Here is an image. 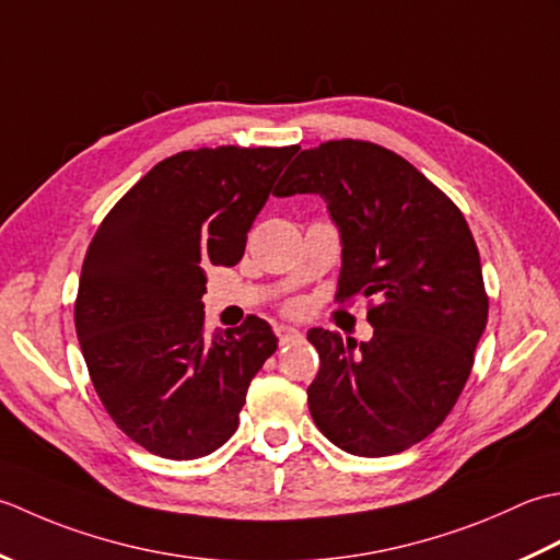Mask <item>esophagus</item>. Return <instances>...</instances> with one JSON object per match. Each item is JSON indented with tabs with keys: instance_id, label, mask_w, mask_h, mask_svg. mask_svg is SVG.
I'll return each instance as SVG.
<instances>
[{
	"instance_id": "1",
	"label": "esophagus",
	"mask_w": 560,
	"mask_h": 560,
	"mask_svg": "<svg viewBox=\"0 0 560 560\" xmlns=\"http://www.w3.org/2000/svg\"><path fill=\"white\" fill-rule=\"evenodd\" d=\"M276 334L280 338V343H294V340H302V330L294 328V326H276Z\"/></svg>"
}]
</instances>
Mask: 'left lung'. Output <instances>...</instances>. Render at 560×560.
<instances>
[{
    "mask_svg": "<svg viewBox=\"0 0 560 560\" xmlns=\"http://www.w3.org/2000/svg\"><path fill=\"white\" fill-rule=\"evenodd\" d=\"M322 196L340 234L338 296H374L368 343L310 328L306 389L316 428L348 454L386 456L435 430L471 374L488 322L478 248L459 208L404 156L374 142L304 150L278 198Z\"/></svg>",
    "mask_w": 560,
    "mask_h": 560,
    "instance_id": "left-lung-1",
    "label": "left lung"
}]
</instances>
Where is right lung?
<instances>
[{"mask_svg":"<svg viewBox=\"0 0 560 560\" xmlns=\"http://www.w3.org/2000/svg\"><path fill=\"white\" fill-rule=\"evenodd\" d=\"M300 147H202L159 162L91 238L74 304L94 389L132 442L198 459L238 428L248 384L278 350L268 322L205 336V268L236 266Z\"/></svg>","mask_w":560,"mask_h":560,"instance_id":"obj_1","label":"right lung"}]
</instances>
